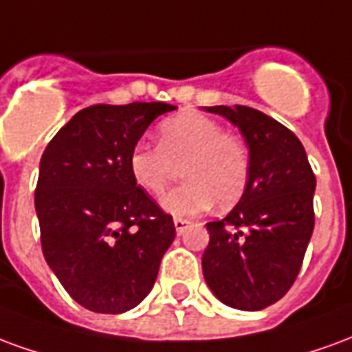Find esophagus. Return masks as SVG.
<instances>
[{"label":"esophagus","mask_w":352,"mask_h":352,"mask_svg":"<svg viewBox=\"0 0 352 352\" xmlns=\"http://www.w3.org/2000/svg\"><path fill=\"white\" fill-rule=\"evenodd\" d=\"M173 224H175V230L179 236H181V234H184V230L190 226V222L186 221V219H175V221H173Z\"/></svg>","instance_id":"1"}]
</instances>
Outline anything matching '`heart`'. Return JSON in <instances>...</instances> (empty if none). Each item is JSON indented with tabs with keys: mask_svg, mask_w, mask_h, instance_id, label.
I'll return each instance as SVG.
<instances>
[{
	"mask_svg": "<svg viewBox=\"0 0 352 352\" xmlns=\"http://www.w3.org/2000/svg\"><path fill=\"white\" fill-rule=\"evenodd\" d=\"M158 146L135 143L128 154L133 183L151 196L166 190L183 166L186 183L162 198V209L194 217L213 204L226 209L243 196L249 181V153L241 139L201 113H181L156 130Z\"/></svg>",
	"mask_w": 352,
	"mask_h": 352,
	"instance_id": "1",
	"label": "heart"
}]
</instances>
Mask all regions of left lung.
<instances>
[{
	"label": "left lung",
	"mask_w": 352,
	"mask_h": 352,
	"mask_svg": "<svg viewBox=\"0 0 352 352\" xmlns=\"http://www.w3.org/2000/svg\"><path fill=\"white\" fill-rule=\"evenodd\" d=\"M206 111L243 133L249 181L239 204L206 224L204 277L230 307L264 309L287 294L302 267L315 226V173L300 139L272 116L245 105Z\"/></svg>",
	"instance_id": "8db88e82"
}]
</instances>
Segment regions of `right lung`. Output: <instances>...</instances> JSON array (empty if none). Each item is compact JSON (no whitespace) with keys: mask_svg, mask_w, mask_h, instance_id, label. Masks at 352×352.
Segmentation results:
<instances>
[{"mask_svg":"<svg viewBox=\"0 0 352 352\" xmlns=\"http://www.w3.org/2000/svg\"><path fill=\"white\" fill-rule=\"evenodd\" d=\"M162 101L92 105L45 148L35 188L43 256L73 300L94 313H124L154 287L175 239L171 214L133 183L131 146Z\"/></svg>","mask_w":352,"mask_h":352,"instance_id":"right-lung-1","label":"right lung"}]
</instances>
